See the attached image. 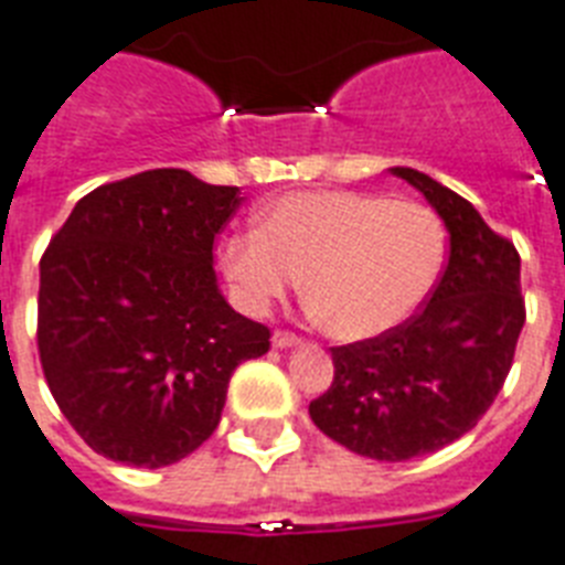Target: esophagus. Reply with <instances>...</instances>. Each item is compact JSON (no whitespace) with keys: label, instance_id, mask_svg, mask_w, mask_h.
Here are the masks:
<instances>
[{"label":"esophagus","instance_id":"esophagus-1","mask_svg":"<svg viewBox=\"0 0 565 565\" xmlns=\"http://www.w3.org/2000/svg\"><path fill=\"white\" fill-rule=\"evenodd\" d=\"M298 345H301V339H298L296 333H287V330H275L273 333V348L287 351V348H298Z\"/></svg>","mask_w":565,"mask_h":565}]
</instances>
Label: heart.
Returning a JSON list of instances; mask_svg holds the SVG:
<instances>
[{"instance_id":"obj_1","label":"heart","mask_w":565,"mask_h":565,"mask_svg":"<svg viewBox=\"0 0 565 565\" xmlns=\"http://www.w3.org/2000/svg\"><path fill=\"white\" fill-rule=\"evenodd\" d=\"M447 260L429 205L360 191H301L260 211L258 232L220 246L237 305L267 313L305 278V305L342 342L383 337L420 310Z\"/></svg>"}]
</instances>
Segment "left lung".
Listing matches in <instances>:
<instances>
[{
  "mask_svg": "<svg viewBox=\"0 0 565 565\" xmlns=\"http://www.w3.org/2000/svg\"><path fill=\"white\" fill-rule=\"evenodd\" d=\"M438 211L449 258L426 307L383 337L330 348L333 383L310 403L356 456L409 461L470 433L505 383L525 324L520 255L465 196L415 168H388Z\"/></svg>",
  "mask_w": 565,
  "mask_h": 565,
  "instance_id": "8db88e82",
  "label": "left lung"
}]
</instances>
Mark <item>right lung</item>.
<instances>
[{"instance_id":"1","label":"right lung","mask_w":565,"mask_h":565,"mask_svg":"<svg viewBox=\"0 0 565 565\" xmlns=\"http://www.w3.org/2000/svg\"><path fill=\"white\" fill-rule=\"evenodd\" d=\"M241 188L156 168L95 188L40 260L45 383L104 458L168 467L217 429L228 380L269 330L228 305L214 237Z\"/></svg>"}]
</instances>
